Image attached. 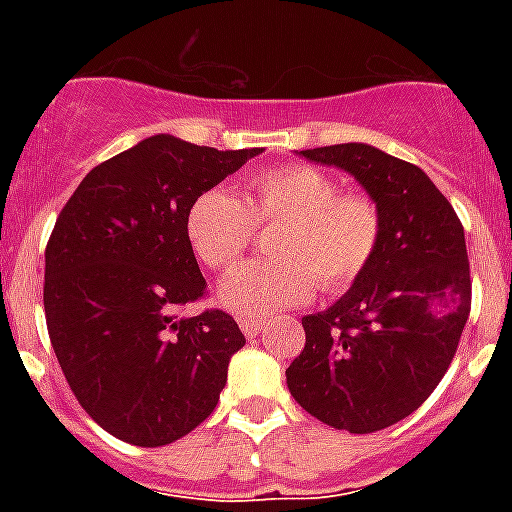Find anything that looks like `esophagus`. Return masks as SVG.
Wrapping results in <instances>:
<instances>
[{
	"label": "esophagus",
	"mask_w": 512,
	"mask_h": 512,
	"mask_svg": "<svg viewBox=\"0 0 512 512\" xmlns=\"http://www.w3.org/2000/svg\"><path fill=\"white\" fill-rule=\"evenodd\" d=\"M239 327L247 337H257L265 329V319H255V316H239Z\"/></svg>",
	"instance_id": "1"
}]
</instances>
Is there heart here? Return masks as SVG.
I'll return each instance as SVG.
<instances>
[{"mask_svg":"<svg viewBox=\"0 0 512 512\" xmlns=\"http://www.w3.org/2000/svg\"><path fill=\"white\" fill-rule=\"evenodd\" d=\"M241 201L207 188L185 207L188 247L212 271H225L255 239V225H279L268 239L271 260L228 273L220 300L244 316L308 303L321 287L348 292L372 265L382 241V212L372 196L342 191L335 177L303 162L249 175Z\"/></svg>","mask_w":512,"mask_h":512,"instance_id":"b5f03b06","label":"heart"}]
</instances>
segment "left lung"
Listing matches in <instances>:
<instances>
[{
	"instance_id": "8db88e82",
	"label": "left lung",
	"mask_w": 512,
	"mask_h": 512,
	"mask_svg": "<svg viewBox=\"0 0 512 512\" xmlns=\"http://www.w3.org/2000/svg\"><path fill=\"white\" fill-rule=\"evenodd\" d=\"M377 201L382 241L332 308L303 319L287 385L316 420L374 433L417 412L452 364L470 316V263L454 207L414 164L364 143L308 148Z\"/></svg>"
}]
</instances>
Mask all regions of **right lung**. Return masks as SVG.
<instances>
[{
    "label": "right lung",
    "mask_w": 512,
    "mask_h": 512,
    "mask_svg": "<svg viewBox=\"0 0 512 512\" xmlns=\"http://www.w3.org/2000/svg\"><path fill=\"white\" fill-rule=\"evenodd\" d=\"M263 148L217 151L154 135L98 164L60 209L44 249V319L82 409L135 446L172 444L207 420L244 345L183 231L193 196Z\"/></svg>",
    "instance_id": "obj_1"
}]
</instances>
